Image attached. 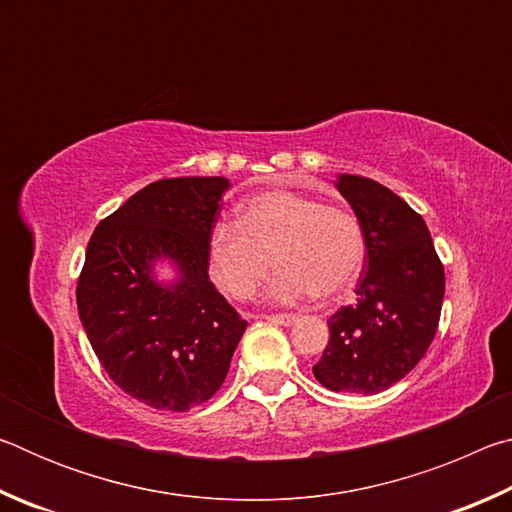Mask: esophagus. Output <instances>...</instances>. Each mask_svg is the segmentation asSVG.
<instances>
[{"label":"esophagus","mask_w":512,"mask_h":512,"mask_svg":"<svg viewBox=\"0 0 512 512\" xmlns=\"http://www.w3.org/2000/svg\"><path fill=\"white\" fill-rule=\"evenodd\" d=\"M266 320H268V323H275V325H284V327H289V325L296 323L298 316H293V314H271V316H266Z\"/></svg>","instance_id":"esophagus-1"}]
</instances>
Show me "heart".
Returning <instances> with one entry per match:
<instances>
[{
  "label": "heart",
  "mask_w": 512,
  "mask_h": 512,
  "mask_svg": "<svg viewBox=\"0 0 512 512\" xmlns=\"http://www.w3.org/2000/svg\"><path fill=\"white\" fill-rule=\"evenodd\" d=\"M366 241L348 207L271 189L239 207L237 225L216 223L207 237V268L235 300H250L271 273L280 271L268 298L280 305L339 296L357 280Z\"/></svg>",
  "instance_id": "b5f03b06"
}]
</instances>
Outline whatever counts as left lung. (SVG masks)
<instances>
[{
    "label": "left lung",
    "mask_w": 512,
    "mask_h": 512,
    "mask_svg": "<svg viewBox=\"0 0 512 512\" xmlns=\"http://www.w3.org/2000/svg\"><path fill=\"white\" fill-rule=\"evenodd\" d=\"M366 241L357 300L327 320L329 343L314 377L329 391L375 395L418 366L438 332L445 268L427 223L377 180L341 173Z\"/></svg>",
    "instance_id": "1"
}]
</instances>
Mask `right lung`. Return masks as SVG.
I'll return each mask as SVG.
<instances>
[{
  "instance_id": "1",
  "label": "right lung",
  "mask_w": 512,
  "mask_h": 512,
  "mask_svg": "<svg viewBox=\"0 0 512 512\" xmlns=\"http://www.w3.org/2000/svg\"><path fill=\"white\" fill-rule=\"evenodd\" d=\"M225 178H164L106 216L90 237L76 305L94 354L121 391L160 411H189L219 391L246 320L207 275V237ZM181 280H152L155 258Z\"/></svg>"
}]
</instances>
